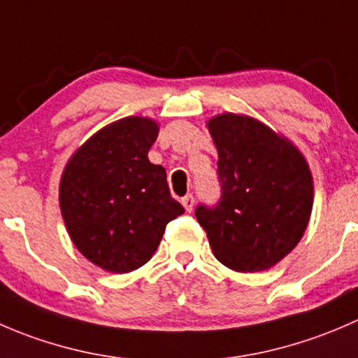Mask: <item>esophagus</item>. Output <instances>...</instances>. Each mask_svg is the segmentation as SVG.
Returning a JSON list of instances; mask_svg holds the SVG:
<instances>
[{
  "mask_svg": "<svg viewBox=\"0 0 358 358\" xmlns=\"http://www.w3.org/2000/svg\"><path fill=\"white\" fill-rule=\"evenodd\" d=\"M180 203H182V207L186 208V212L193 210V205H194L193 194H186V196H184V198H180Z\"/></svg>",
  "mask_w": 358,
  "mask_h": 358,
  "instance_id": "obj_1",
  "label": "esophagus"
}]
</instances>
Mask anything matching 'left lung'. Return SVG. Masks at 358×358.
Listing matches in <instances>:
<instances>
[{
    "label": "left lung",
    "instance_id": "1",
    "mask_svg": "<svg viewBox=\"0 0 358 358\" xmlns=\"http://www.w3.org/2000/svg\"><path fill=\"white\" fill-rule=\"evenodd\" d=\"M217 150L221 201L198 205V222L219 263L240 273L273 268L303 238L313 178L303 153L256 118L222 113L207 122Z\"/></svg>",
    "mask_w": 358,
    "mask_h": 358
}]
</instances>
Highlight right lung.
Listing matches in <instances>:
<instances>
[{"instance_id": "1", "label": "right lung", "mask_w": 358, "mask_h": 358, "mask_svg": "<svg viewBox=\"0 0 358 358\" xmlns=\"http://www.w3.org/2000/svg\"><path fill=\"white\" fill-rule=\"evenodd\" d=\"M158 123L127 116L102 127L66 164L59 184L64 224L95 266L129 273L158 249L165 226L184 212L171 196L167 172L148 153Z\"/></svg>"}]
</instances>
